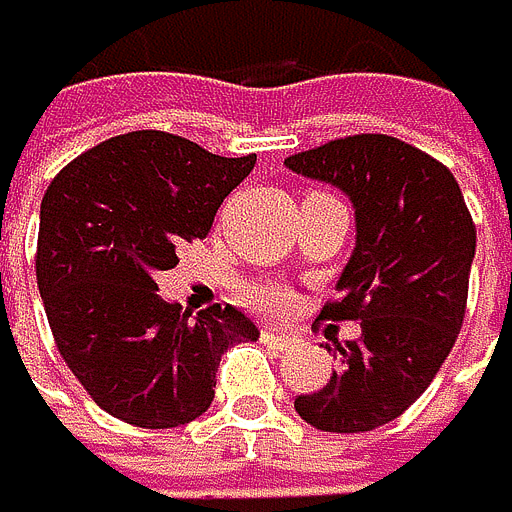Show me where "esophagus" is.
<instances>
[{
  "label": "esophagus",
  "mask_w": 512,
  "mask_h": 512,
  "mask_svg": "<svg viewBox=\"0 0 512 512\" xmlns=\"http://www.w3.org/2000/svg\"><path fill=\"white\" fill-rule=\"evenodd\" d=\"M261 341L264 344H274V347H286V344L293 341V334L283 331V328H261Z\"/></svg>",
  "instance_id": "obj_1"
}]
</instances>
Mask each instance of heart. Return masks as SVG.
Returning <instances> with one entry per match:
<instances>
[{
  "mask_svg": "<svg viewBox=\"0 0 512 512\" xmlns=\"http://www.w3.org/2000/svg\"><path fill=\"white\" fill-rule=\"evenodd\" d=\"M245 299L258 312H280L286 306V290L277 283H251L245 290Z\"/></svg>",
  "mask_w": 512,
  "mask_h": 512,
  "instance_id": "b5f03b06",
  "label": "heart"
}]
</instances>
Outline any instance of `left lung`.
<instances>
[{
	"label": "left lung",
	"instance_id": "1",
	"mask_svg": "<svg viewBox=\"0 0 512 512\" xmlns=\"http://www.w3.org/2000/svg\"><path fill=\"white\" fill-rule=\"evenodd\" d=\"M302 178L337 187L353 203L357 245L337 277L325 318L360 321L337 344L325 389L296 398L306 424L328 433L376 430L427 392L456 344L475 226L452 171L395 136L334 139L286 159Z\"/></svg>",
	"mask_w": 512,
	"mask_h": 512
}]
</instances>
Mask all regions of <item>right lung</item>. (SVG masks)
Masks as SVG:
<instances>
[{
  "instance_id": "add662e5",
  "label": "right lung",
  "mask_w": 512,
  "mask_h": 512,
  "mask_svg": "<svg viewBox=\"0 0 512 512\" xmlns=\"http://www.w3.org/2000/svg\"><path fill=\"white\" fill-rule=\"evenodd\" d=\"M254 162L136 130L88 149L47 187L40 299L66 366L107 414L149 430L191 424L213 405L222 350L258 341L245 312L191 315L155 283L178 264L181 245L206 238Z\"/></svg>"
}]
</instances>
